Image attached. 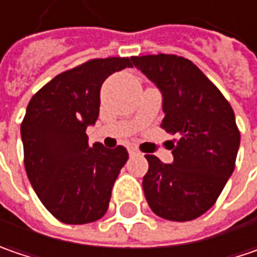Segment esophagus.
Listing matches in <instances>:
<instances>
[{"label": "esophagus", "instance_id": "1", "mask_svg": "<svg viewBox=\"0 0 257 257\" xmlns=\"http://www.w3.org/2000/svg\"><path fill=\"white\" fill-rule=\"evenodd\" d=\"M140 153H138V150H135V148H129V156L132 157V156H138Z\"/></svg>", "mask_w": 257, "mask_h": 257}]
</instances>
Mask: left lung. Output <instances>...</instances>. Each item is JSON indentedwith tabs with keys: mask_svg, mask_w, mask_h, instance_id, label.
<instances>
[{
	"mask_svg": "<svg viewBox=\"0 0 257 257\" xmlns=\"http://www.w3.org/2000/svg\"><path fill=\"white\" fill-rule=\"evenodd\" d=\"M131 59L161 91V128L180 137L172 145V164L145 156V199L161 218L180 222L198 218L215 204L233 174L240 147L233 109L186 58L159 53Z\"/></svg>",
	"mask_w": 257,
	"mask_h": 257,
	"instance_id": "left-lung-1",
	"label": "left lung"
}]
</instances>
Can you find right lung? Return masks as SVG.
<instances>
[{
  "instance_id": "right-lung-1",
  "label": "right lung",
  "mask_w": 257,
  "mask_h": 257,
  "mask_svg": "<svg viewBox=\"0 0 257 257\" xmlns=\"http://www.w3.org/2000/svg\"><path fill=\"white\" fill-rule=\"evenodd\" d=\"M123 68H132L129 58L90 59L43 85L26 109L20 128L26 173L40 202L65 224L101 218L128 161L125 147H90L85 134L98 117L101 84Z\"/></svg>"
}]
</instances>
